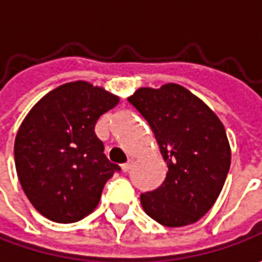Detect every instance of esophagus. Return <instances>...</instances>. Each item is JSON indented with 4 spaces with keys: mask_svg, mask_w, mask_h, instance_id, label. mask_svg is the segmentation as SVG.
<instances>
[{
    "mask_svg": "<svg viewBox=\"0 0 262 262\" xmlns=\"http://www.w3.org/2000/svg\"><path fill=\"white\" fill-rule=\"evenodd\" d=\"M133 167V160H128L126 163H124V165H121V169H122V172H129V169Z\"/></svg>",
    "mask_w": 262,
    "mask_h": 262,
    "instance_id": "1",
    "label": "esophagus"
}]
</instances>
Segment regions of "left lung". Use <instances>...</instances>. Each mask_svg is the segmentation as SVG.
I'll use <instances>...</instances> for the list:
<instances>
[{"label": "left lung", "mask_w": 262, "mask_h": 262, "mask_svg": "<svg viewBox=\"0 0 262 262\" xmlns=\"http://www.w3.org/2000/svg\"><path fill=\"white\" fill-rule=\"evenodd\" d=\"M148 122L167 165L163 184L140 195L167 227L195 223L216 203L230 167L225 126L208 106L179 84L143 87L128 97Z\"/></svg>", "instance_id": "1"}]
</instances>
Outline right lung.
I'll return each mask as SVG.
<instances>
[{
	"label": "right lung",
	"mask_w": 262,
	"mask_h": 262,
	"mask_svg": "<svg viewBox=\"0 0 262 262\" xmlns=\"http://www.w3.org/2000/svg\"><path fill=\"white\" fill-rule=\"evenodd\" d=\"M119 97L86 81L56 87L26 116L14 143L17 176L36 210L56 223L89 216L121 169L105 156L95 126Z\"/></svg>",
	"instance_id": "1"
}]
</instances>
